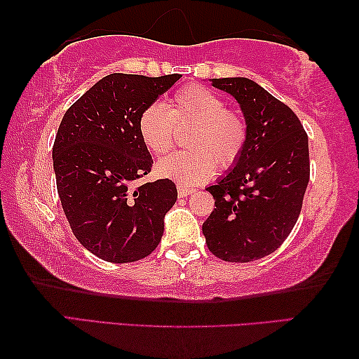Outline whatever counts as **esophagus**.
Returning a JSON list of instances; mask_svg holds the SVG:
<instances>
[{"label":"esophagus","instance_id":"obj_1","mask_svg":"<svg viewBox=\"0 0 359 359\" xmlns=\"http://www.w3.org/2000/svg\"><path fill=\"white\" fill-rule=\"evenodd\" d=\"M194 192L192 187H187V186H183V184H178V196L181 198H184L187 196H191V194Z\"/></svg>","mask_w":359,"mask_h":359}]
</instances>
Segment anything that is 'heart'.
I'll list each match as a JSON object with an SVG mask.
<instances>
[{"mask_svg":"<svg viewBox=\"0 0 359 359\" xmlns=\"http://www.w3.org/2000/svg\"><path fill=\"white\" fill-rule=\"evenodd\" d=\"M175 124H194L187 137L189 151L175 152L157 163L162 178L183 186L210 180L219 167L238 161L248 138V127L237 111L227 109L226 100L202 86H186L175 93L167 108L151 103L138 119V132L151 152L165 154L175 143Z\"/></svg>","mask_w":359,"mask_h":359,"instance_id":"heart-1","label":"heart"}]
</instances>
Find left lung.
<instances>
[{
  "label": "left lung",
  "mask_w": 359,
  "mask_h": 359,
  "mask_svg": "<svg viewBox=\"0 0 359 359\" xmlns=\"http://www.w3.org/2000/svg\"><path fill=\"white\" fill-rule=\"evenodd\" d=\"M237 100L248 138L238 161L207 187L215 210L202 231L227 262H251L285 242L301 215L310 178L309 137L290 107L248 78L210 79Z\"/></svg>",
  "instance_id": "left-lung-1"
}]
</instances>
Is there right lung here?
<instances>
[{"label":"right lung","instance_id":"obj_1","mask_svg":"<svg viewBox=\"0 0 359 359\" xmlns=\"http://www.w3.org/2000/svg\"><path fill=\"white\" fill-rule=\"evenodd\" d=\"M180 78L108 74L60 122L52 148L58 197L74 237L100 259L140 261L161 242L178 191L167 178L135 187L152 167L138 119Z\"/></svg>","mask_w":359,"mask_h":359}]
</instances>
